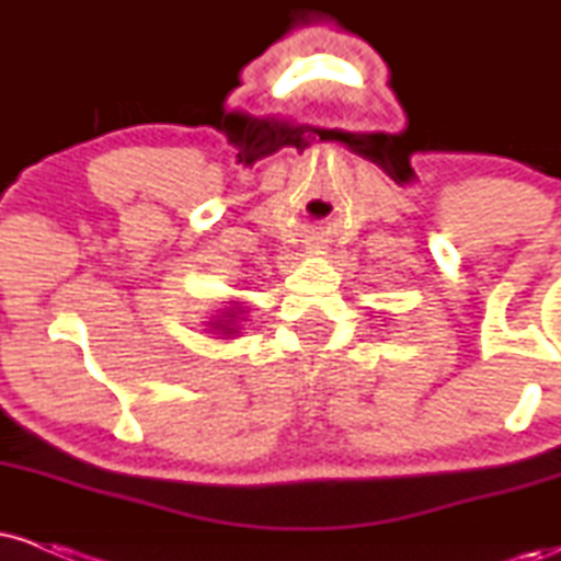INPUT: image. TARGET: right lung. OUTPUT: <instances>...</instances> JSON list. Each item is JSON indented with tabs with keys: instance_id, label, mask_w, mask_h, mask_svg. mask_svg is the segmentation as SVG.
Wrapping results in <instances>:
<instances>
[{
	"instance_id": "add662e5",
	"label": "right lung",
	"mask_w": 561,
	"mask_h": 561,
	"mask_svg": "<svg viewBox=\"0 0 561 561\" xmlns=\"http://www.w3.org/2000/svg\"><path fill=\"white\" fill-rule=\"evenodd\" d=\"M242 324H248V306L242 300H224V306L210 313V321H203L205 332L216 340H237L244 330Z\"/></svg>"
}]
</instances>
